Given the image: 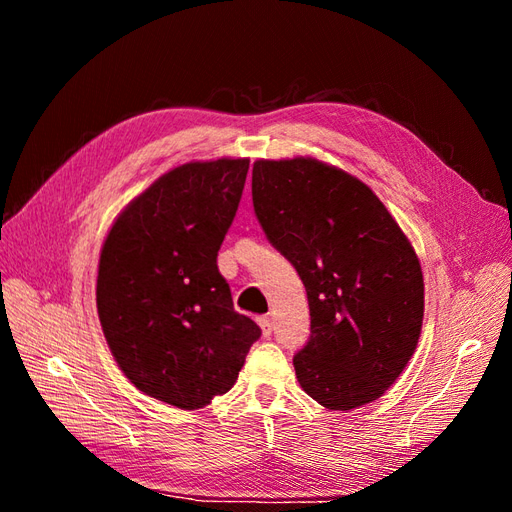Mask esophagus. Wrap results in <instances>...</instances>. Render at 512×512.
I'll return each instance as SVG.
<instances>
[{
    "label": "esophagus",
    "mask_w": 512,
    "mask_h": 512,
    "mask_svg": "<svg viewBox=\"0 0 512 512\" xmlns=\"http://www.w3.org/2000/svg\"><path fill=\"white\" fill-rule=\"evenodd\" d=\"M257 323H259V327H261L263 338H270V336H272V319H270V317H259Z\"/></svg>",
    "instance_id": "1"
}]
</instances>
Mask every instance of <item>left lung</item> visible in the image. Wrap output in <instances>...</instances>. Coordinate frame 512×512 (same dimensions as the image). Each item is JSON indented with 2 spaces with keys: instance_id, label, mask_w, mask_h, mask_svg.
<instances>
[{
  "instance_id": "8db88e82",
  "label": "left lung",
  "mask_w": 512,
  "mask_h": 512,
  "mask_svg": "<svg viewBox=\"0 0 512 512\" xmlns=\"http://www.w3.org/2000/svg\"><path fill=\"white\" fill-rule=\"evenodd\" d=\"M253 206L298 270L310 338L293 366L329 410L370 404L417 349L423 274L400 225L359 178L312 157L253 163Z\"/></svg>"
}]
</instances>
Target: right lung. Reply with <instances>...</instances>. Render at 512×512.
Here are the masks:
<instances>
[{
	"instance_id": "obj_1",
	"label": "right lung",
	"mask_w": 512,
	"mask_h": 512,
	"mask_svg": "<svg viewBox=\"0 0 512 512\" xmlns=\"http://www.w3.org/2000/svg\"><path fill=\"white\" fill-rule=\"evenodd\" d=\"M249 159L183 163L112 223L97 270V315L123 374L183 410L234 387L261 336L234 310L217 255L242 197Z\"/></svg>"
}]
</instances>
